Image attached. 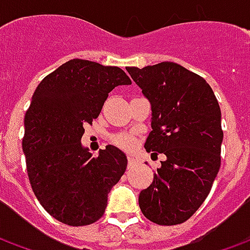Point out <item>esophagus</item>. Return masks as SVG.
Listing matches in <instances>:
<instances>
[{"label":"esophagus","mask_w":250,"mask_h":250,"mask_svg":"<svg viewBox=\"0 0 250 250\" xmlns=\"http://www.w3.org/2000/svg\"><path fill=\"white\" fill-rule=\"evenodd\" d=\"M128 167H132V166H135V163H136V161H135V158L132 157V155H128Z\"/></svg>","instance_id":"esophagus-1"}]
</instances>
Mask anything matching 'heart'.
<instances>
[{"instance_id": "obj_1", "label": "heart", "mask_w": 250, "mask_h": 250, "mask_svg": "<svg viewBox=\"0 0 250 250\" xmlns=\"http://www.w3.org/2000/svg\"><path fill=\"white\" fill-rule=\"evenodd\" d=\"M114 142L118 146L123 147V148H128L134 143V141H132V138L130 135H118L114 139Z\"/></svg>"}]
</instances>
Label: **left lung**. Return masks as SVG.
Instances as JSON below:
<instances>
[{"mask_svg": "<svg viewBox=\"0 0 250 250\" xmlns=\"http://www.w3.org/2000/svg\"><path fill=\"white\" fill-rule=\"evenodd\" d=\"M125 69L151 104L145 148L166 155L139 208L158 225H178L204 204L220 170V105L206 80L177 62Z\"/></svg>", "mask_w": 250, "mask_h": 250, "instance_id": "1", "label": "left lung"}]
</instances>
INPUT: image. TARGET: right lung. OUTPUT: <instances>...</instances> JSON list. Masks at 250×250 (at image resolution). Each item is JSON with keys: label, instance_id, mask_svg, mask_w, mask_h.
Instances as JSON below:
<instances>
[{"label": "right lung", "instance_id": "add662e5", "mask_svg": "<svg viewBox=\"0 0 250 250\" xmlns=\"http://www.w3.org/2000/svg\"><path fill=\"white\" fill-rule=\"evenodd\" d=\"M130 84L119 66L73 59L44 77L32 96L22 139L28 177L42 208L65 225L96 222L125 174V152L108 145L93 158L82 136L108 93Z\"/></svg>", "mask_w": 250, "mask_h": 250}]
</instances>
